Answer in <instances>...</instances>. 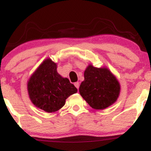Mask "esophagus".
<instances>
[{
    "mask_svg": "<svg viewBox=\"0 0 151 151\" xmlns=\"http://www.w3.org/2000/svg\"><path fill=\"white\" fill-rule=\"evenodd\" d=\"M74 86H76V88H77V89H79V82H75V83H74Z\"/></svg>",
    "mask_w": 151,
    "mask_h": 151,
    "instance_id": "34e87169",
    "label": "esophagus"
}]
</instances>
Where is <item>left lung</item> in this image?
<instances>
[{
  "mask_svg": "<svg viewBox=\"0 0 151 151\" xmlns=\"http://www.w3.org/2000/svg\"><path fill=\"white\" fill-rule=\"evenodd\" d=\"M79 93L91 108L103 110L117 101L121 91L120 83L107 67L88 65Z\"/></svg>",
  "mask_w": 151,
  "mask_h": 151,
  "instance_id": "obj_1",
  "label": "left lung"
}]
</instances>
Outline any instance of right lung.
<instances>
[{
    "label": "right lung",
    "mask_w": 151,
    "mask_h": 151,
    "mask_svg": "<svg viewBox=\"0 0 151 151\" xmlns=\"http://www.w3.org/2000/svg\"><path fill=\"white\" fill-rule=\"evenodd\" d=\"M57 68V63L47 58L27 81V92L32 103L47 113L58 111L69 96L77 92L74 84L62 77Z\"/></svg>",
    "instance_id": "obj_1"
}]
</instances>
